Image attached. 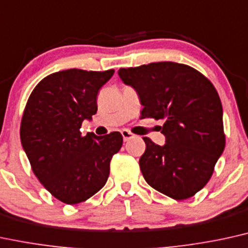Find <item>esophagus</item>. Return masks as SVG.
Listing matches in <instances>:
<instances>
[{
    "label": "esophagus",
    "instance_id": "esophagus-1",
    "mask_svg": "<svg viewBox=\"0 0 248 248\" xmlns=\"http://www.w3.org/2000/svg\"><path fill=\"white\" fill-rule=\"evenodd\" d=\"M121 135H122V137H124V142H128L129 141V140H132L133 137H134V135L130 132H128V130H126V129H124L121 132Z\"/></svg>",
    "mask_w": 248,
    "mask_h": 248
}]
</instances>
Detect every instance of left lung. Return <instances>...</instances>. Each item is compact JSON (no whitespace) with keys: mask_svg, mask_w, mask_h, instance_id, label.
Here are the masks:
<instances>
[{"mask_svg":"<svg viewBox=\"0 0 248 248\" xmlns=\"http://www.w3.org/2000/svg\"><path fill=\"white\" fill-rule=\"evenodd\" d=\"M143 106L141 118L162 119L165 144L143 137L140 168L145 181L174 200L195 195L209 181L225 147L223 108L216 89L189 65L155 62L118 71Z\"/></svg>","mask_w":248,"mask_h":248,"instance_id":"8db88e82","label":"left lung"}]
</instances>
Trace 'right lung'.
Wrapping results in <instances>:
<instances>
[{
    "label": "right lung",
    "mask_w": 248,
    "mask_h": 248,
    "mask_svg": "<svg viewBox=\"0 0 248 248\" xmlns=\"http://www.w3.org/2000/svg\"><path fill=\"white\" fill-rule=\"evenodd\" d=\"M114 70L68 69L41 79L30 95L20 141L32 171L54 198L67 204L90 199L105 186L122 135L88 133L80 126L97 113V94Z\"/></svg>",
    "instance_id": "right-lung-1"
}]
</instances>
